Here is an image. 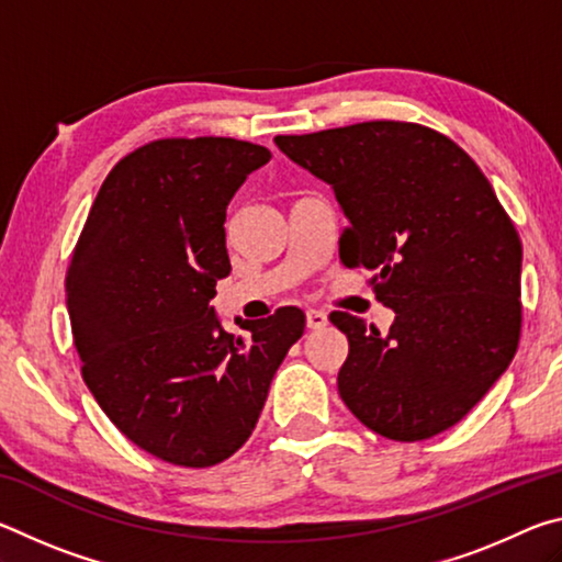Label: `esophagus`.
I'll use <instances>...</instances> for the list:
<instances>
[{
	"instance_id": "obj_1",
	"label": "esophagus",
	"mask_w": 562,
	"mask_h": 562,
	"mask_svg": "<svg viewBox=\"0 0 562 562\" xmlns=\"http://www.w3.org/2000/svg\"><path fill=\"white\" fill-rule=\"evenodd\" d=\"M307 327L310 329H322L327 327V315L319 310H307Z\"/></svg>"
}]
</instances>
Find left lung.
Segmentation results:
<instances>
[{"label": "left lung", "mask_w": 562, "mask_h": 562, "mask_svg": "<svg viewBox=\"0 0 562 562\" xmlns=\"http://www.w3.org/2000/svg\"><path fill=\"white\" fill-rule=\"evenodd\" d=\"M274 144L335 190L349 221L339 260L372 270L376 300L396 315L386 335L349 312L329 315L349 339L341 402L394 441L451 429L520 339L522 247L488 178L418 123L367 121Z\"/></svg>", "instance_id": "left-lung-1"}]
</instances>
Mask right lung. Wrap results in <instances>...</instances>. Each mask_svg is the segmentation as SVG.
Masks as SVG:
<instances>
[{"mask_svg": "<svg viewBox=\"0 0 562 562\" xmlns=\"http://www.w3.org/2000/svg\"><path fill=\"white\" fill-rule=\"evenodd\" d=\"M265 146L160 138L103 180L66 270L81 374L113 426L160 461L205 469L250 439L270 382L302 337L282 307L225 331L211 300L231 274L225 211Z\"/></svg>", "mask_w": 562, "mask_h": 562, "instance_id": "1", "label": "right lung"}]
</instances>
